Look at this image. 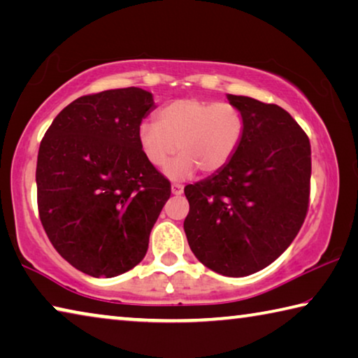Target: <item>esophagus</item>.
I'll list each match as a JSON object with an SVG mask.
<instances>
[{
  "instance_id": "obj_1",
  "label": "esophagus",
  "mask_w": 358,
  "mask_h": 358,
  "mask_svg": "<svg viewBox=\"0 0 358 358\" xmlns=\"http://www.w3.org/2000/svg\"><path fill=\"white\" fill-rule=\"evenodd\" d=\"M172 194H175V196H181V194H183V185L173 183L172 185Z\"/></svg>"
}]
</instances>
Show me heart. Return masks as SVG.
Segmentation results:
<instances>
[{"label": "heart", "instance_id": "heart-1", "mask_svg": "<svg viewBox=\"0 0 358 358\" xmlns=\"http://www.w3.org/2000/svg\"><path fill=\"white\" fill-rule=\"evenodd\" d=\"M245 132L243 115L229 102L177 99L156 113V123L138 126V145L151 166H166L167 177L181 180L201 169L205 175L229 164Z\"/></svg>", "mask_w": 358, "mask_h": 358}]
</instances>
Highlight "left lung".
<instances>
[{"mask_svg": "<svg viewBox=\"0 0 358 358\" xmlns=\"http://www.w3.org/2000/svg\"><path fill=\"white\" fill-rule=\"evenodd\" d=\"M245 132L226 167L187 185V243L201 262L226 276H248L287 250L310 207L311 145L276 104L227 94Z\"/></svg>", "mask_w": 358, "mask_h": 358, "instance_id": "1", "label": "left lung"}]
</instances>
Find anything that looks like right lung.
<instances>
[{"label": "right lung", "mask_w": 358, "mask_h": 358, "mask_svg": "<svg viewBox=\"0 0 358 358\" xmlns=\"http://www.w3.org/2000/svg\"><path fill=\"white\" fill-rule=\"evenodd\" d=\"M153 108V94L136 87L82 96L57 115L41 142L42 227L59 256L90 276L134 268L171 197V181L138 145V126Z\"/></svg>", "instance_id": "right-lung-1"}]
</instances>
